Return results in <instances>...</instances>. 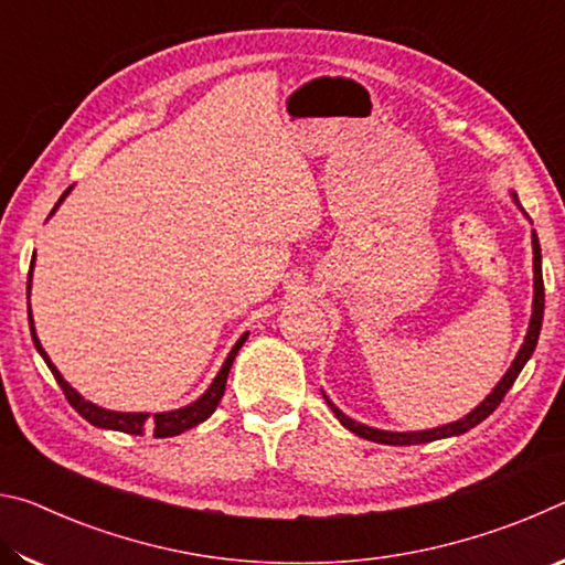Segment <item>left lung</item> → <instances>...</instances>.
Returning <instances> with one entry per match:
<instances>
[{
  "label": "left lung",
  "instance_id": "8db88e82",
  "mask_svg": "<svg viewBox=\"0 0 565 565\" xmlns=\"http://www.w3.org/2000/svg\"><path fill=\"white\" fill-rule=\"evenodd\" d=\"M513 202L515 206L521 209L519 204V196L513 194ZM525 214V212H523ZM531 244H533V313H531V323H529V331H525V339L521 343L519 353H515V359L511 363V369L505 371L503 379L495 384V388L491 391L489 396H486L481 404H478L471 414H466L463 418L451 420V424L446 426H436V428H426V431H381V428H371L366 424H359V420L349 418L347 414H341V411L331 404L327 398V404L331 406L333 414L341 420V426H347L351 434H356L361 438H366V441H374V444H386V446H414V444H428V441H438V438H448V436H461L466 431H471L473 426L481 424L483 418H489L499 404L503 401V396L509 394V388L513 386V381L519 379L521 369L525 366V361L533 356V349L535 343H539V333H541V323H543V301H546V296H543V271H541V244H539V236L535 232H531Z\"/></svg>",
  "mask_w": 565,
  "mask_h": 565
}]
</instances>
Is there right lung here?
Segmentation results:
<instances>
[{"instance_id":"1","label":"right lung","mask_w":565,"mask_h":565,"mask_svg":"<svg viewBox=\"0 0 565 565\" xmlns=\"http://www.w3.org/2000/svg\"><path fill=\"white\" fill-rule=\"evenodd\" d=\"M72 186L64 191L60 202H56V206L52 209V214L60 209V204L66 199V194H70ZM50 214V216H52ZM32 269H34V259H32V266H30V281H26V296H30V289H32ZM26 313H30V329H32V341L36 351H40V356L44 359L46 366H50V371L56 379V384L62 386L66 401H70L72 408L79 414L82 418H87L92 426H99V428H109V431H121V434H131V436H145V434H154V438H169V436H179L189 431V428H194L202 424V420H206L209 416L214 414L218 401H222L224 396V388H226V376L228 371H232V363L236 359L238 349L244 347V341L248 339V333H244L242 339H238L234 343V349L228 351V356L224 361V366L218 369L216 379L212 381V386H209L202 396H199L194 404H189L184 408H177V411H164V414H121V411H109V408H102L97 404H92V401L84 398L82 394H76V391L66 384L64 376L56 371L54 363L50 361V356H46V351L42 349L40 339H36V331H34V319H32V306H26Z\"/></svg>"}]
</instances>
